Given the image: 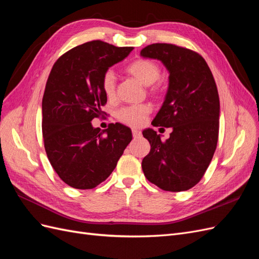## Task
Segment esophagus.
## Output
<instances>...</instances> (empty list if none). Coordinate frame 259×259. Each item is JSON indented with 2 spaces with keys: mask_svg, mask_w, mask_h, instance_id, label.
I'll use <instances>...</instances> for the list:
<instances>
[{
  "mask_svg": "<svg viewBox=\"0 0 259 259\" xmlns=\"http://www.w3.org/2000/svg\"><path fill=\"white\" fill-rule=\"evenodd\" d=\"M132 133H133V137H134V138H138L140 135H142V133H140V131H138L136 128H133Z\"/></svg>",
  "mask_w": 259,
  "mask_h": 259,
  "instance_id": "obj_1",
  "label": "esophagus"
}]
</instances>
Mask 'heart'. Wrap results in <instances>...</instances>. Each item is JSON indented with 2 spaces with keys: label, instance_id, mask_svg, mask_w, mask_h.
<instances>
[{
  "label": "heart",
  "instance_id": "heart-1",
  "mask_svg": "<svg viewBox=\"0 0 259 259\" xmlns=\"http://www.w3.org/2000/svg\"><path fill=\"white\" fill-rule=\"evenodd\" d=\"M126 72L144 85H151V93L155 94L160 92V84L155 83L160 77L161 70L159 65L155 64L154 61L149 59H137L126 67ZM101 86H103L105 95L109 99H112L115 95V75L111 70L104 74ZM150 112L151 106L148 104L127 106L116 112V117L124 124H127L133 127H138L144 124Z\"/></svg>",
  "mask_w": 259,
  "mask_h": 259
}]
</instances>
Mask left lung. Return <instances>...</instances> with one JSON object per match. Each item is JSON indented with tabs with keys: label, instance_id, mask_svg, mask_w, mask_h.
I'll list each match as a JSON object with an SVG mask.
<instances>
[{
	"label": "left lung",
	"instance_id": "obj_1",
	"mask_svg": "<svg viewBox=\"0 0 259 259\" xmlns=\"http://www.w3.org/2000/svg\"><path fill=\"white\" fill-rule=\"evenodd\" d=\"M140 56L167 69V93L151 124L173 130L166 140L152 128L143 132L151 146L142 163L144 174L162 190H189L204 175L217 146L221 108L214 76L201 55L177 45H148Z\"/></svg>",
	"mask_w": 259,
	"mask_h": 259
}]
</instances>
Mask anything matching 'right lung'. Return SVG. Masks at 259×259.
I'll return each mask as SVG.
<instances>
[{
	"label": "right lung",
	"mask_w": 259,
	"mask_h": 259,
	"mask_svg": "<svg viewBox=\"0 0 259 259\" xmlns=\"http://www.w3.org/2000/svg\"><path fill=\"white\" fill-rule=\"evenodd\" d=\"M133 48L91 41L70 50L55 62L42 100L44 147L62 182L75 189H93L110 176L132 131L111 124L106 131L92 120L107 103L101 81L111 66Z\"/></svg>",
	"instance_id": "add662e5"
}]
</instances>
